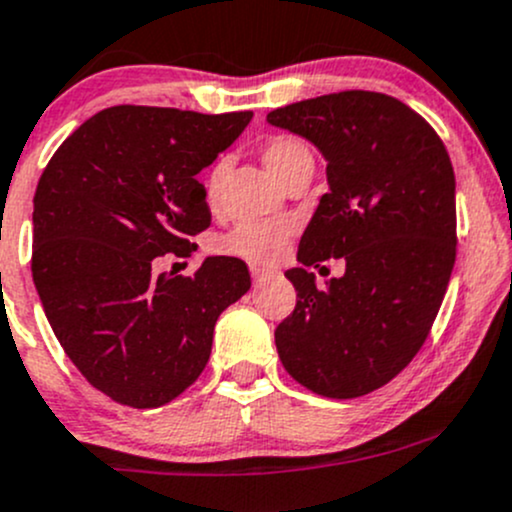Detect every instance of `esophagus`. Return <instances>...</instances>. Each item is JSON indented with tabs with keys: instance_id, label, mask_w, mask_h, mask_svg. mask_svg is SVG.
Instances as JSON below:
<instances>
[{
	"instance_id": "obj_1",
	"label": "esophagus",
	"mask_w": 512,
	"mask_h": 512,
	"mask_svg": "<svg viewBox=\"0 0 512 512\" xmlns=\"http://www.w3.org/2000/svg\"><path fill=\"white\" fill-rule=\"evenodd\" d=\"M251 278H254V283H256V285H261L263 280L271 278V271H266V268H258V266H254V268H251Z\"/></svg>"
}]
</instances>
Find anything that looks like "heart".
<instances>
[{
	"label": "heart",
	"instance_id": "b5f03b06",
	"mask_svg": "<svg viewBox=\"0 0 512 512\" xmlns=\"http://www.w3.org/2000/svg\"><path fill=\"white\" fill-rule=\"evenodd\" d=\"M261 158L268 170L283 180L285 185L300 173H312L315 168V156H312L310 146L305 141L295 139V136H271L261 144ZM227 175V161L217 158L210 170L205 173V192L207 207L219 205V195H222V183ZM293 236V222L288 219H271V222H239L236 227L229 229L217 239V251L224 256L241 258L254 266H273L280 256L288 249V241Z\"/></svg>",
	"mask_w": 512,
	"mask_h": 512
}]
</instances>
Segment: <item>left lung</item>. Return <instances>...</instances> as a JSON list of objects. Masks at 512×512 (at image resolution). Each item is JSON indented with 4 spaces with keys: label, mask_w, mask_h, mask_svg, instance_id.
Listing matches in <instances>:
<instances>
[{
    "label": "left lung",
    "mask_w": 512,
    "mask_h": 512,
    "mask_svg": "<svg viewBox=\"0 0 512 512\" xmlns=\"http://www.w3.org/2000/svg\"><path fill=\"white\" fill-rule=\"evenodd\" d=\"M268 122L327 158L329 192L298 246L293 315L276 329L285 371L312 393L349 400L393 381L422 349L456 258L454 168L437 131L390 95L344 90L278 107ZM347 271L327 289L306 273Z\"/></svg>",
    "instance_id": "left-lung-1"
}]
</instances>
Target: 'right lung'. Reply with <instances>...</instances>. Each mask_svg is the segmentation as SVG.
<instances>
[{"label":"right lung","mask_w":512,"mask_h":512,"mask_svg":"<svg viewBox=\"0 0 512 512\" xmlns=\"http://www.w3.org/2000/svg\"><path fill=\"white\" fill-rule=\"evenodd\" d=\"M251 122L119 104L60 144L34 195L31 273L48 322L90 386L161 408L205 371L217 317L251 288L249 268L212 256L192 276H156L190 256L212 222L197 173Z\"/></svg>","instance_id":"right-lung-1"}]
</instances>
